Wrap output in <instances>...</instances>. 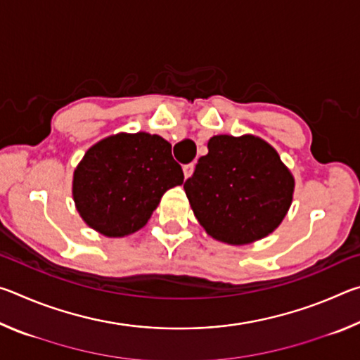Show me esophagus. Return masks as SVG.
Segmentation results:
<instances>
[{
	"mask_svg": "<svg viewBox=\"0 0 360 360\" xmlns=\"http://www.w3.org/2000/svg\"><path fill=\"white\" fill-rule=\"evenodd\" d=\"M193 168H195L193 163H188V165H184V167H182V172H184V178H186V179H187V178H191L192 173H193Z\"/></svg>",
	"mask_w": 360,
	"mask_h": 360,
	"instance_id": "esophagus-1",
	"label": "esophagus"
}]
</instances>
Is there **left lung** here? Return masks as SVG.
<instances>
[{"label": "left lung", "instance_id": "obj_1", "mask_svg": "<svg viewBox=\"0 0 360 360\" xmlns=\"http://www.w3.org/2000/svg\"><path fill=\"white\" fill-rule=\"evenodd\" d=\"M294 186V176L262 138L217 135L184 191L206 233L227 245H249L281 224Z\"/></svg>", "mask_w": 360, "mask_h": 360}]
</instances>
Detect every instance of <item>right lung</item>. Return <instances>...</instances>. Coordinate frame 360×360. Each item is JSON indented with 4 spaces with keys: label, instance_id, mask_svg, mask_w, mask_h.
Returning <instances> with one entry per match:
<instances>
[{
    "label": "right lung",
    "instance_id": "obj_1",
    "mask_svg": "<svg viewBox=\"0 0 360 360\" xmlns=\"http://www.w3.org/2000/svg\"><path fill=\"white\" fill-rule=\"evenodd\" d=\"M182 182L167 139L117 133L85 152L72 176V198L89 227L120 238L143 229L163 193Z\"/></svg>",
    "mask_w": 360,
    "mask_h": 360
}]
</instances>
